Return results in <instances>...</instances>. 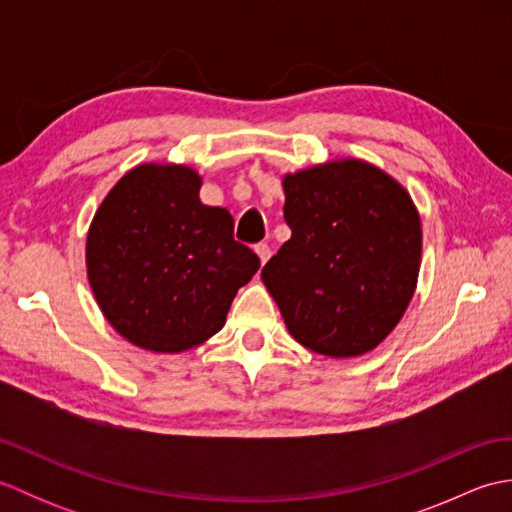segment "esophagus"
Returning a JSON list of instances; mask_svg holds the SVG:
<instances>
[{"instance_id":"obj_1","label":"esophagus","mask_w":512,"mask_h":512,"mask_svg":"<svg viewBox=\"0 0 512 512\" xmlns=\"http://www.w3.org/2000/svg\"><path fill=\"white\" fill-rule=\"evenodd\" d=\"M255 253L259 255V259H262V264H266L268 259H270V253H273V250H270V246H268L266 242H259V244L255 246Z\"/></svg>"}]
</instances>
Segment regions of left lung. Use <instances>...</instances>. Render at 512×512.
Returning a JSON list of instances; mask_svg holds the SVG:
<instances>
[{"instance_id": "obj_1", "label": "left lung", "mask_w": 512, "mask_h": 512, "mask_svg": "<svg viewBox=\"0 0 512 512\" xmlns=\"http://www.w3.org/2000/svg\"><path fill=\"white\" fill-rule=\"evenodd\" d=\"M290 239L262 279L288 332L325 356H358L396 328L413 297L422 228L409 193L363 160L288 173Z\"/></svg>"}]
</instances>
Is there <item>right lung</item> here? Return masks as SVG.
<instances>
[{
  "label": "right lung",
  "mask_w": 512,
  "mask_h": 512,
  "mask_svg": "<svg viewBox=\"0 0 512 512\" xmlns=\"http://www.w3.org/2000/svg\"><path fill=\"white\" fill-rule=\"evenodd\" d=\"M184 165H140L96 211L85 262L112 328L143 350L184 352L222 330L259 257L235 242L233 215L200 202Z\"/></svg>",
  "instance_id": "add662e5"
}]
</instances>
